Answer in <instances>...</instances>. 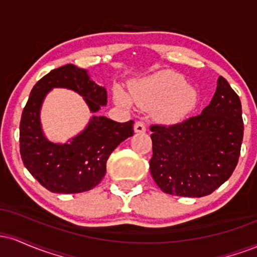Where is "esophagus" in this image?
<instances>
[{
  "label": "esophagus",
  "instance_id": "34e87169",
  "mask_svg": "<svg viewBox=\"0 0 257 257\" xmlns=\"http://www.w3.org/2000/svg\"><path fill=\"white\" fill-rule=\"evenodd\" d=\"M134 132L135 133H145L146 132V126L143 122H137L134 124Z\"/></svg>",
  "mask_w": 257,
  "mask_h": 257
}]
</instances>
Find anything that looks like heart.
<instances>
[{
  "label": "heart",
  "mask_w": 257,
  "mask_h": 257,
  "mask_svg": "<svg viewBox=\"0 0 257 257\" xmlns=\"http://www.w3.org/2000/svg\"><path fill=\"white\" fill-rule=\"evenodd\" d=\"M131 96L144 108L156 106V117L166 124L181 122L198 104L196 88L186 83L181 73L172 70H162L139 79L132 84ZM114 99L123 106L131 105V99L122 90H116Z\"/></svg>",
  "instance_id": "1"
}]
</instances>
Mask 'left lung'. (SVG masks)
<instances>
[{
  "mask_svg": "<svg viewBox=\"0 0 257 257\" xmlns=\"http://www.w3.org/2000/svg\"><path fill=\"white\" fill-rule=\"evenodd\" d=\"M150 172L164 193L199 198L229 179L239 158V96L222 76L202 113L170 126L152 125Z\"/></svg>",
  "mask_w": 257,
  "mask_h": 257,
  "instance_id": "left-lung-1",
  "label": "left lung"
}]
</instances>
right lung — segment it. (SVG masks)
Returning <instances> with one entry per match:
<instances>
[{
  "label": "right lung",
  "instance_id": "add662e5",
  "mask_svg": "<svg viewBox=\"0 0 257 257\" xmlns=\"http://www.w3.org/2000/svg\"><path fill=\"white\" fill-rule=\"evenodd\" d=\"M54 87L76 91L94 113L84 131L64 144L49 141L40 124L43 100ZM106 104L105 88L72 64L52 70L35 84L22 114L19 143L23 163L43 187L53 193H81L101 181L111 153L134 133L133 120L119 123L95 116Z\"/></svg>",
  "mask_w": 257,
  "mask_h": 257
}]
</instances>
